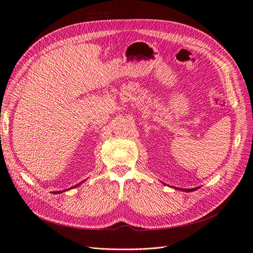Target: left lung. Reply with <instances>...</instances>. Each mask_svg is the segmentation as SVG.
Masks as SVG:
<instances>
[{
	"label": "left lung",
	"mask_w": 253,
	"mask_h": 253,
	"mask_svg": "<svg viewBox=\"0 0 253 253\" xmlns=\"http://www.w3.org/2000/svg\"><path fill=\"white\" fill-rule=\"evenodd\" d=\"M173 188V187H172ZM175 190H180V191H183V192H193V191H195V190H197L198 189V187L197 188H192V189H181V188H174Z\"/></svg>",
	"instance_id": "1"
}]
</instances>
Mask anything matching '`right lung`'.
<instances>
[{
    "label": "right lung",
    "instance_id": "add662e5",
    "mask_svg": "<svg viewBox=\"0 0 253 253\" xmlns=\"http://www.w3.org/2000/svg\"><path fill=\"white\" fill-rule=\"evenodd\" d=\"M83 181H84V180H83ZM81 183H82V182L78 183V185H77V186H75V187H72V188H70V189H73V188H76V187H78L79 185H81ZM65 191H66V190H64V191H55V192H52V193H56V194H60V193H63V192H65Z\"/></svg>",
    "mask_w": 253,
    "mask_h": 253
}]
</instances>
